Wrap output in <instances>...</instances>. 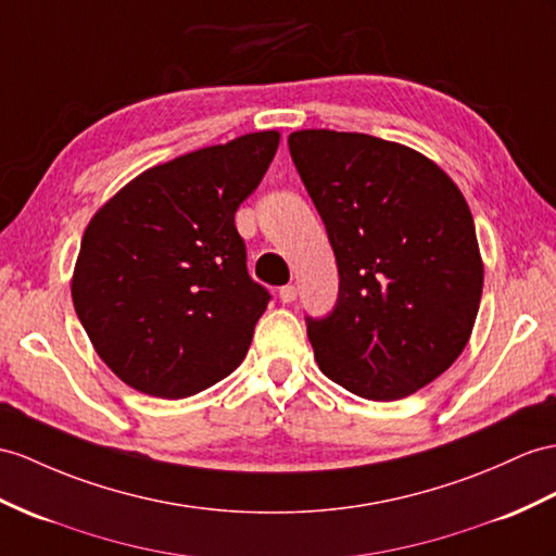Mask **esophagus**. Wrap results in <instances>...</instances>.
<instances>
[{"mask_svg":"<svg viewBox=\"0 0 556 556\" xmlns=\"http://www.w3.org/2000/svg\"><path fill=\"white\" fill-rule=\"evenodd\" d=\"M278 296H280L282 304H292V302L296 300V288H294V286L280 288V290H278Z\"/></svg>","mask_w":556,"mask_h":556,"instance_id":"34e87169","label":"esophagus"}]
</instances>
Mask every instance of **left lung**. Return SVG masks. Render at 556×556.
Wrapping results in <instances>:
<instances>
[{
    "instance_id": "obj_1",
    "label": "left lung",
    "mask_w": 556,
    "mask_h": 556,
    "mask_svg": "<svg viewBox=\"0 0 556 556\" xmlns=\"http://www.w3.org/2000/svg\"><path fill=\"white\" fill-rule=\"evenodd\" d=\"M290 155L340 270L330 316L306 318L318 368L368 401H399L463 354L483 290L467 200L434 160L358 131L302 129Z\"/></svg>"
}]
</instances>
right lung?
<instances>
[{
    "instance_id": "right-lung-1",
    "label": "right lung",
    "mask_w": 556,
    "mask_h": 556,
    "mask_svg": "<svg viewBox=\"0 0 556 556\" xmlns=\"http://www.w3.org/2000/svg\"><path fill=\"white\" fill-rule=\"evenodd\" d=\"M278 143L280 131H254L162 162L91 216L71 280L75 314L131 389L188 399L248 356L268 292L248 276L236 210Z\"/></svg>"
}]
</instances>
